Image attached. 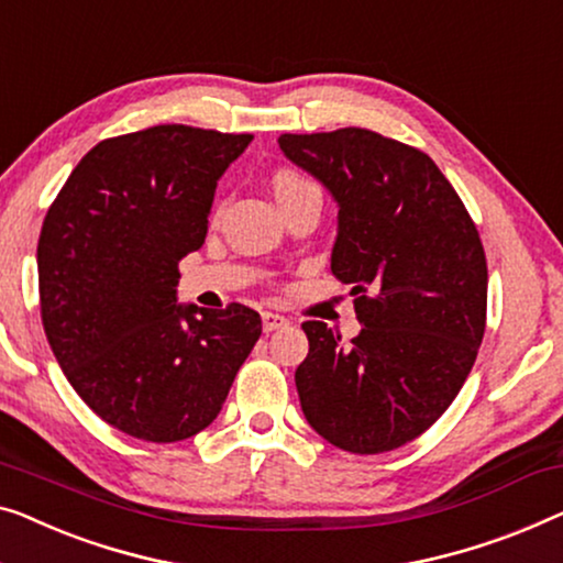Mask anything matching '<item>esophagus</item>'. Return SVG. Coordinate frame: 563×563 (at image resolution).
<instances>
[{
  "label": "esophagus",
  "instance_id": "esophagus-1",
  "mask_svg": "<svg viewBox=\"0 0 563 563\" xmlns=\"http://www.w3.org/2000/svg\"><path fill=\"white\" fill-rule=\"evenodd\" d=\"M262 322H264V332H274L279 328H287L289 320L284 314H276V312H262Z\"/></svg>",
  "mask_w": 563,
  "mask_h": 563
}]
</instances>
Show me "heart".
<instances>
[{
    "label": "heart",
    "mask_w": 563,
    "mask_h": 563,
    "mask_svg": "<svg viewBox=\"0 0 563 563\" xmlns=\"http://www.w3.org/2000/svg\"><path fill=\"white\" fill-rule=\"evenodd\" d=\"M272 185H274L276 200H279V198H284V195L295 192V190H299V187H305V185H309V183L305 180V177H299V175H295V173H276Z\"/></svg>",
    "instance_id": "heart-1"
}]
</instances>
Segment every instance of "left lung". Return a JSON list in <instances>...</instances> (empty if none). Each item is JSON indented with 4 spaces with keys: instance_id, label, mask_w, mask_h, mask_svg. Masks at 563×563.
<instances>
[{
    "instance_id": "8db88e82",
    "label": "left lung",
    "mask_w": 563,
    "mask_h": 563,
    "mask_svg": "<svg viewBox=\"0 0 563 563\" xmlns=\"http://www.w3.org/2000/svg\"><path fill=\"white\" fill-rule=\"evenodd\" d=\"M338 202L332 274L363 330L350 345L305 322L295 373L317 434L353 454L409 444L450 409L485 335L487 262L472 218L429 154L368 129L282 134Z\"/></svg>"
}]
</instances>
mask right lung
Here are the masks:
<instances>
[{
  "mask_svg": "<svg viewBox=\"0 0 563 563\" xmlns=\"http://www.w3.org/2000/svg\"><path fill=\"white\" fill-rule=\"evenodd\" d=\"M251 140L185 124L103 140L47 210V342L76 394L129 437L169 444L213 423L262 335L251 307L177 305V264L206 243L218 180Z\"/></svg>",
  "mask_w": 563,
  "mask_h": 563,
  "instance_id": "add662e5",
  "label": "right lung"
}]
</instances>
